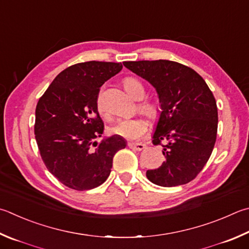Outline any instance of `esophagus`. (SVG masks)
Listing matches in <instances>:
<instances>
[{
    "label": "esophagus",
    "instance_id": "34e87169",
    "mask_svg": "<svg viewBox=\"0 0 249 249\" xmlns=\"http://www.w3.org/2000/svg\"><path fill=\"white\" fill-rule=\"evenodd\" d=\"M128 147L130 149H133V150L142 151L144 148H146V144L142 143V142H128Z\"/></svg>",
    "mask_w": 249,
    "mask_h": 249
}]
</instances>
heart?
I'll list each match as a JSON object with an SVG mask.
<instances>
[{
  "instance_id": "b5f03b06",
  "label": "heart",
  "mask_w": 249,
  "mask_h": 249,
  "mask_svg": "<svg viewBox=\"0 0 249 249\" xmlns=\"http://www.w3.org/2000/svg\"><path fill=\"white\" fill-rule=\"evenodd\" d=\"M123 85L126 91L129 93L130 97H133L136 100H140L144 96V86L138 78L128 76L123 79ZM98 109L102 112V107L100 101H98ZM139 111L143 113L150 119H156L160 113V107L157 103L152 101H146L139 105ZM111 132L126 139L137 140L142 138L146 135L148 130L147 122L142 119H126L116 122L114 125L111 126Z\"/></svg>"
}]
</instances>
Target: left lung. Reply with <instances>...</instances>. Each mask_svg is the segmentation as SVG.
I'll list each match as a JSON object with an SVG mask.
<instances>
[{
    "label": "left lung",
    "mask_w": 249,
    "mask_h": 249,
    "mask_svg": "<svg viewBox=\"0 0 249 249\" xmlns=\"http://www.w3.org/2000/svg\"><path fill=\"white\" fill-rule=\"evenodd\" d=\"M123 64L156 89L160 102L152 142L163 147L165 160L148 170L147 178L163 187L189 183L209 160L215 143L218 109L211 90L199 74L178 62Z\"/></svg>",
    "instance_id": "left-lung-1"
}]
</instances>
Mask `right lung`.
I'll use <instances>...</instances> for the list:
<instances>
[{"mask_svg": "<svg viewBox=\"0 0 249 249\" xmlns=\"http://www.w3.org/2000/svg\"><path fill=\"white\" fill-rule=\"evenodd\" d=\"M122 69V63L98 61L71 65L39 99L35 135L40 155L50 173L71 189L105 183L113 157L127 143L117 135L96 140L105 130L97 103L100 87Z\"/></svg>", "mask_w": 249, "mask_h": 249, "instance_id": "1", "label": "right lung"}]
</instances>
